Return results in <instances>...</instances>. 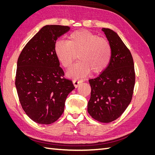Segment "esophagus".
<instances>
[{
  "label": "esophagus",
  "instance_id": "1",
  "mask_svg": "<svg viewBox=\"0 0 155 155\" xmlns=\"http://www.w3.org/2000/svg\"><path fill=\"white\" fill-rule=\"evenodd\" d=\"M80 83H81V81L78 80V79H74V80H73V84L76 87H78Z\"/></svg>",
  "mask_w": 155,
  "mask_h": 155
}]
</instances>
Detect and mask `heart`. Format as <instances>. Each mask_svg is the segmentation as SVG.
Segmentation results:
<instances>
[{"label": "heart", "mask_w": 155, "mask_h": 155, "mask_svg": "<svg viewBox=\"0 0 155 155\" xmlns=\"http://www.w3.org/2000/svg\"><path fill=\"white\" fill-rule=\"evenodd\" d=\"M56 56L65 68L73 62L76 52L80 61L75 63L67 72L68 76L81 78L91 72L103 71L109 64L111 48L108 41L87 30L73 32L68 41L58 40L54 45Z\"/></svg>", "instance_id": "heart-1"}]
</instances>
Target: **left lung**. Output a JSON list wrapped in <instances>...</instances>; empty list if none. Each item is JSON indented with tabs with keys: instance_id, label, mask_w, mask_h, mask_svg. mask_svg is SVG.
<instances>
[{
	"instance_id": "left-lung-1",
	"label": "left lung",
	"mask_w": 155,
	"mask_h": 155,
	"mask_svg": "<svg viewBox=\"0 0 155 155\" xmlns=\"http://www.w3.org/2000/svg\"><path fill=\"white\" fill-rule=\"evenodd\" d=\"M111 48L107 67L99 76L89 79L91 87L88 112L94 119L110 123L124 113L132 100L135 83L133 59L119 35L103 28Z\"/></svg>"
}]
</instances>
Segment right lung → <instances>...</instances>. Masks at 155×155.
Segmentation results:
<instances>
[{
	"instance_id": "obj_1",
	"label": "right lung",
	"mask_w": 155,
	"mask_h": 155,
	"mask_svg": "<svg viewBox=\"0 0 155 155\" xmlns=\"http://www.w3.org/2000/svg\"><path fill=\"white\" fill-rule=\"evenodd\" d=\"M70 30L67 26L46 25L22 49L18 58L15 86L21 105L29 118L48 125L62 115L65 100L75 88L65 79L54 51L58 38Z\"/></svg>"
}]
</instances>
